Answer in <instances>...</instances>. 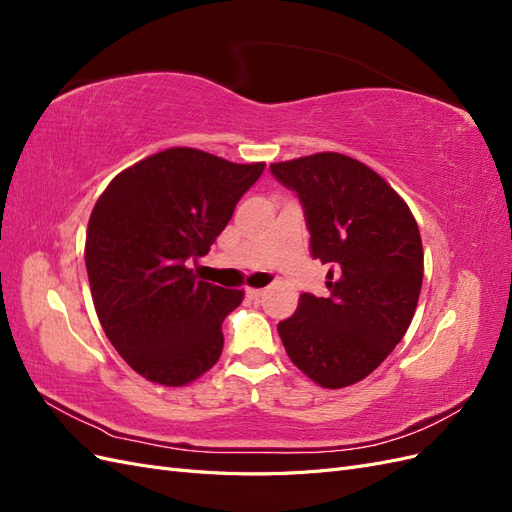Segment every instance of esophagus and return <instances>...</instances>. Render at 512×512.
<instances>
[{
	"mask_svg": "<svg viewBox=\"0 0 512 512\" xmlns=\"http://www.w3.org/2000/svg\"><path fill=\"white\" fill-rule=\"evenodd\" d=\"M247 297H250V299H254V301H258L260 297H262V294H265V290H262V288H247Z\"/></svg>",
	"mask_w": 512,
	"mask_h": 512,
	"instance_id": "1",
	"label": "esophagus"
}]
</instances>
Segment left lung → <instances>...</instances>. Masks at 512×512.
I'll return each instance as SVG.
<instances>
[{
    "instance_id": "1",
    "label": "left lung",
    "mask_w": 512,
    "mask_h": 512,
    "mask_svg": "<svg viewBox=\"0 0 512 512\" xmlns=\"http://www.w3.org/2000/svg\"><path fill=\"white\" fill-rule=\"evenodd\" d=\"M269 168L297 192L312 256L331 267L329 297L303 292L277 331L307 378L344 389L369 376L410 327L423 286L421 232L406 200L344 153L322 151Z\"/></svg>"
}]
</instances>
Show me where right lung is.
Instances as JSON below:
<instances>
[{"mask_svg":"<svg viewBox=\"0 0 512 512\" xmlns=\"http://www.w3.org/2000/svg\"><path fill=\"white\" fill-rule=\"evenodd\" d=\"M262 170L173 147L121 170L98 198L85 241L89 288L136 374L185 386L218 363L222 322L243 290L198 280L190 262L209 252Z\"/></svg>","mask_w":512,"mask_h":512,"instance_id":"1","label":"right lung"}]
</instances>
